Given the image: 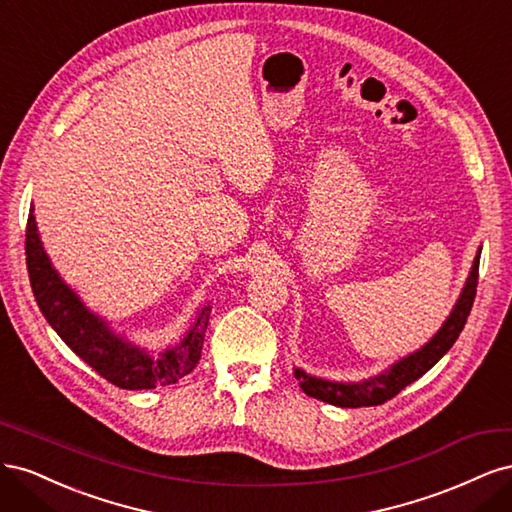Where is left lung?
Listing matches in <instances>:
<instances>
[{
	"label": "left lung",
	"instance_id": "obj_1",
	"mask_svg": "<svg viewBox=\"0 0 512 512\" xmlns=\"http://www.w3.org/2000/svg\"><path fill=\"white\" fill-rule=\"evenodd\" d=\"M478 262H480V247L478 254L472 262V271L463 286L459 301L455 303L451 316L444 320L440 331L433 335L429 342L404 359L393 363L382 374L363 380V382H333L322 380L316 376L305 374L303 369H294V378L299 380L303 393L309 397L327 401V404L339 408H363V406H380L384 401L393 399L399 391H404L408 384L421 378L423 374L436 365L442 356L453 348L461 329L466 327V320L470 316V309L476 297V284H478Z\"/></svg>",
	"mask_w": 512,
	"mask_h": 512
}]
</instances>
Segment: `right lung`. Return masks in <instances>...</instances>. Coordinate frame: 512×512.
<instances>
[{
  "label": "right lung",
  "instance_id": "1",
  "mask_svg": "<svg viewBox=\"0 0 512 512\" xmlns=\"http://www.w3.org/2000/svg\"><path fill=\"white\" fill-rule=\"evenodd\" d=\"M25 256L29 282L46 322L74 354H79L111 384L130 391L156 389L175 384L198 365L211 314L209 305L200 309L190 331L177 346L149 352L123 339L108 327L106 320L91 314L79 294L61 280L42 247L34 207L29 209L27 218Z\"/></svg>",
  "mask_w": 512,
  "mask_h": 512
}]
</instances>
